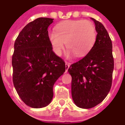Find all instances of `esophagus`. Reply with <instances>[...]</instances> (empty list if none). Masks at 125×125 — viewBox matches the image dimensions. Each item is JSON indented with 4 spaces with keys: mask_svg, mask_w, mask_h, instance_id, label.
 <instances>
[{
    "mask_svg": "<svg viewBox=\"0 0 125 125\" xmlns=\"http://www.w3.org/2000/svg\"><path fill=\"white\" fill-rule=\"evenodd\" d=\"M69 66H70V64H69V63L66 62L65 63V71H67V70H68V69H69Z\"/></svg>",
    "mask_w": 125,
    "mask_h": 125,
    "instance_id": "obj_1",
    "label": "esophagus"
}]
</instances>
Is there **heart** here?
I'll list each match as a JSON object with an SVG mask.
<instances>
[{
  "mask_svg": "<svg viewBox=\"0 0 125 125\" xmlns=\"http://www.w3.org/2000/svg\"><path fill=\"white\" fill-rule=\"evenodd\" d=\"M96 31L94 23L89 20H69L60 23L56 31L48 33V39L57 55L62 54L65 43L68 54L83 57L94 45Z\"/></svg>",
  "mask_w": 125,
  "mask_h": 125,
  "instance_id": "1",
  "label": "heart"
}]
</instances>
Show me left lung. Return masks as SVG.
Here are the masks:
<instances>
[{
	"label": "left lung",
	"mask_w": 125,
	"mask_h": 125,
	"mask_svg": "<svg viewBox=\"0 0 125 125\" xmlns=\"http://www.w3.org/2000/svg\"><path fill=\"white\" fill-rule=\"evenodd\" d=\"M97 31L96 39L90 52L83 58L71 65V94L75 105L89 109L107 96L112 84L114 60L112 42L102 23L91 18Z\"/></svg>",
	"instance_id": "obj_1"
}]
</instances>
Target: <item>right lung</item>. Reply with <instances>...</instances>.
<instances>
[{
	"instance_id": "add662e5",
	"label": "right lung",
	"mask_w": 125,
	"mask_h": 125,
	"mask_svg": "<svg viewBox=\"0 0 125 125\" xmlns=\"http://www.w3.org/2000/svg\"><path fill=\"white\" fill-rule=\"evenodd\" d=\"M52 18H39L18 35L12 56L13 83L21 100L41 108L51 102L53 86L65 71V63L52 51L48 27Z\"/></svg>"
}]
</instances>
